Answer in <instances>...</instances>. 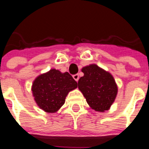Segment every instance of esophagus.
<instances>
[{
    "label": "esophagus",
    "mask_w": 149,
    "mask_h": 149,
    "mask_svg": "<svg viewBox=\"0 0 149 149\" xmlns=\"http://www.w3.org/2000/svg\"><path fill=\"white\" fill-rule=\"evenodd\" d=\"M73 78L74 79V81H77H77H78V80H79V75L77 74H74Z\"/></svg>",
    "instance_id": "1"
}]
</instances>
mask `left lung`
Instances as JSON below:
<instances>
[{
  "label": "left lung",
  "mask_w": 149,
  "mask_h": 149,
  "mask_svg": "<svg viewBox=\"0 0 149 149\" xmlns=\"http://www.w3.org/2000/svg\"><path fill=\"white\" fill-rule=\"evenodd\" d=\"M84 76L79 79L78 89L91 108L104 112L110 108L118 93V86L109 72L96 64L83 67Z\"/></svg>",
  "instance_id": "8db88e82"
}]
</instances>
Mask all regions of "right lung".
Segmentation results:
<instances>
[{
  "label": "right lung",
  "mask_w": 149,
  "mask_h": 149,
  "mask_svg": "<svg viewBox=\"0 0 149 149\" xmlns=\"http://www.w3.org/2000/svg\"><path fill=\"white\" fill-rule=\"evenodd\" d=\"M77 84L68 72L52 68L36 77L31 87L33 96L39 108L54 113L65 104L69 92L75 89Z\"/></svg>",
  "instance_id": "obj_1"
}]
</instances>
